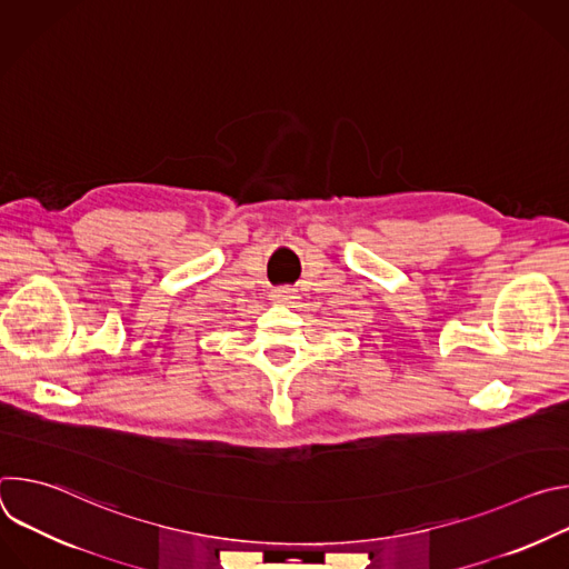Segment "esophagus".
<instances>
[{
	"label": "esophagus",
	"mask_w": 569,
	"mask_h": 569,
	"mask_svg": "<svg viewBox=\"0 0 569 569\" xmlns=\"http://www.w3.org/2000/svg\"><path fill=\"white\" fill-rule=\"evenodd\" d=\"M272 301H277V303H288L290 299H292V290L290 288H277V290H272Z\"/></svg>",
	"instance_id": "34e87169"
}]
</instances>
